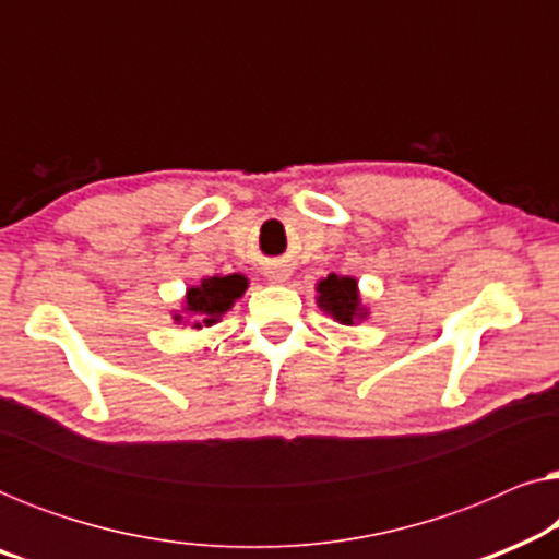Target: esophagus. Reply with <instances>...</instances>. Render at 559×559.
I'll use <instances>...</instances> for the list:
<instances>
[{
	"instance_id": "34e87169",
	"label": "esophagus",
	"mask_w": 559,
	"mask_h": 559,
	"mask_svg": "<svg viewBox=\"0 0 559 559\" xmlns=\"http://www.w3.org/2000/svg\"><path fill=\"white\" fill-rule=\"evenodd\" d=\"M266 280H270L272 285H282V282L289 280V270H285V266H270V272H266Z\"/></svg>"
}]
</instances>
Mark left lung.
Masks as SVG:
<instances>
[{"label":"left lung","instance_id":"1","mask_svg":"<svg viewBox=\"0 0 559 559\" xmlns=\"http://www.w3.org/2000/svg\"><path fill=\"white\" fill-rule=\"evenodd\" d=\"M318 308H323L341 325H354L356 320L366 318L358 282L354 277H338V274H328L318 282Z\"/></svg>","mask_w":559,"mask_h":559}]
</instances>
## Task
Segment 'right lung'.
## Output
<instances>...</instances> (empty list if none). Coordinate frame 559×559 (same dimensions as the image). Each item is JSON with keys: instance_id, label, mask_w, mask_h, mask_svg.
Masks as SVG:
<instances>
[{"instance_id": "add662e5", "label": "right lung", "mask_w": 559, "mask_h": 559, "mask_svg": "<svg viewBox=\"0 0 559 559\" xmlns=\"http://www.w3.org/2000/svg\"><path fill=\"white\" fill-rule=\"evenodd\" d=\"M249 282L243 274H226V277H205L201 285L190 287L182 300V312H175V323H182V316L193 318V328L213 325L218 323L221 316L226 310H231V305L247 293Z\"/></svg>"}]
</instances>
